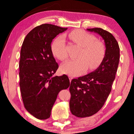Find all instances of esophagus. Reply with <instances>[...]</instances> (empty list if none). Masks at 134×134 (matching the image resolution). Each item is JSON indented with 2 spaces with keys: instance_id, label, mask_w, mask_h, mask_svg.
<instances>
[{
  "instance_id": "34e87169",
  "label": "esophagus",
  "mask_w": 134,
  "mask_h": 134,
  "mask_svg": "<svg viewBox=\"0 0 134 134\" xmlns=\"http://www.w3.org/2000/svg\"><path fill=\"white\" fill-rule=\"evenodd\" d=\"M68 77H69V80H70V82L72 80V77L71 76V75H68Z\"/></svg>"
}]
</instances>
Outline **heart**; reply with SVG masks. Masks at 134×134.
<instances>
[{"mask_svg":"<svg viewBox=\"0 0 134 134\" xmlns=\"http://www.w3.org/2000/svg\"><path fill=\"white\" fill-rule=\"evenodd\" d=\"M71 41L82 47L76 59L70 60L62 65L63 72L72 76L79 75L87 70L97 68L103 62L105 55V48L101 42L96 41L92 35L81 30H76L68 34ZM51 50L55 57L62 61L68 58L65 37L60 35L53 41Z\"/></svg>","mask_w":134,"mask_h":134,"instance_id":"b5f03b06","label":"heart"}]
</instances>
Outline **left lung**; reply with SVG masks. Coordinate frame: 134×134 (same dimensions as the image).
<instances>
[{
    "mask_svg": "<svg viewBox=\"0 0 134 134\" xmlns=\"http://www.w3.org/2000/svg\"><path fill=\"white\" fill-rule=\"evenodd\" d=\"M102 37L105 55L98 69L71 80L69 107L72 115L79 118L90 116L103 107L111 90L120 61V47L110 33L101 28L87 29Z\"/></svg>",
    "mask_w": 134,
    "mask_h": 134,
    "instance_id": "1",
    "label": "left lung"
}]
</instances>
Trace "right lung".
Listing matches in <instances>:
<instances>
[{
  "instance_id": "add662e5",
  "label": "right lung",
  "mask_w": 134,
  "mask_h": 134,
  "mask_svg": "<svg viewBox=\"0 0 134 134\" xmlns=\"http://www.w3.org/2000/svg\"><path fill=\"white\" fill-rule=\"evenodd\" d=\"M67 30L44 24L32 29L24 40L19 61V86L25 109L39 120H46L62 90L70 85L64 74L53 77L58 65L53 56L51 43Z\"/></svg>"
}]
</instances>
